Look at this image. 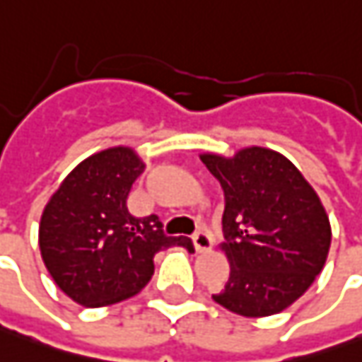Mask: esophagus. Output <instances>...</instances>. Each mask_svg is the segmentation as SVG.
I'll use <instances>...</instances> for the list:
<instances>
[{
  "label": "esophagus",
  "instance_id": "esophagus-1",
  "mask_svg": "<svg viewBox=\"0 0 362 362\" xmlns=\"http://www.w3.org/2000/svg\"><path fill=\"white\" fill-rule=\"evenodd\" d=\"M193 245H195V250L203 254V252H209L211 250V245H214V240H211V235H209V231L199 230L193 233Z\"/></svg>",
  "mask_w": 362,
  "mask_h": 362
}]
</instances>
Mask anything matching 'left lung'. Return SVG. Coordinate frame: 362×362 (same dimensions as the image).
I'll return each mask as SVG.
<instances>
[{
  "label": "left lung",
  "mask_w": 362,
  "mask_h": 362,
  "mask_svg": "<svg viewBox=\"0 0 362 362\" xmlns=\"http://www.w3.org/2000/svg\"><path fill=\"white\" fill-rule=\"evenodd\" d=\"M202 160L226 193L221 223L231 272L214 300L252 318L282 313L327 262L330 223L322 203L298 169L270 148Z\"/></svg>",
  "instance_id": "left-lung-1"
}]
</instances>
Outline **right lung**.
<instances>
[{
  "mask_svg": "<svg viewBox=\"0 0 362 362\" xmlns=\"http://www.w3.org/2000/svg\"><path fill=\"white\" fill-rule=\"evenodd\" d=\"M143 171L131 148H106L82 160L44 209L42 259L58 288L82 306L134 296L151 280L160 250L183 245L193 252L191 240L167 235L155 214H129V193Z\"/></svg>",
  "mask_w": 362,
  "mask_h": 362,
  "instance_id": "right-lung-1",
  "label": "right lung"
}]
</instances>
